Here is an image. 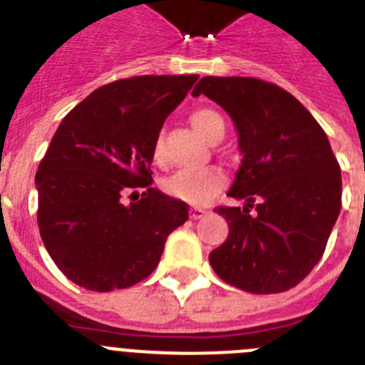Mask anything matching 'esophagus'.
<instances>
[{"label": "esophagus", "mask_w": 365, "mask_h": 365, "mask_svg": "<svg viewBox=\"0 0 365 365\" xmlns=\"http://www.w3.org/2000/svg\"><path fill=\"white\" fill-rule=\"evenodd\" d=\"M205 214L206 210H202V208H192V210H190V217L192 219H201Z\"/></svg>", "instance_id": "34e87169"}]
</instances>
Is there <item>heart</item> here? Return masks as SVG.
Segmentation results:
<instances>
[{
    "label": "heart",
    "mask_w": 365,
    "mask_h": 365,
    "mask_svg": "<svg viewBox=\"0 0 365 365\" xmlns=\"http://www.w3.org/2000/svg\"><path fill=\"white\" fill-rule=\"evenodd\" d=\"M190 122L199 135L215 143L225 133V120L217 111L210 108H199L190 115ZM153 160L163 163L164 150L160 137L155 138L153 143ZM227 185V177L217 168H195V170H180L173 173L164 182V190L168 195L179 199V201L190 202V205H206L212 197H215Z\"/></svg>",
    "instance_id": "1"
}]
</instances>
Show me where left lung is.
Masks as SVG:
<instances>
[{"label": "left lung", "mask_w": 365, "mask_h": 365, "mask_svg": "<svg viewBox=\"0 0 365 365\" xmlns=\"http://www.w3.org/2000/svg\"><path fill=\"white\" fill-rule=\"evenodd\" d=\"M206 95L234 120L243 153L228 195L245 206H217L227 241L210 252L222 282L252 294L298 285L324 256L341 208L340 164L322 125L272 82L205 76Z\"/></svg>", "instance_id": "1"}]
</instances>
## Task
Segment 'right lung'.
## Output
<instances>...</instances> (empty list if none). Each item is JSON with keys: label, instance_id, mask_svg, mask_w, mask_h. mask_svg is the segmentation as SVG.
Masks as SVG:
<instances>
[{"label": "right lung", "instance_id": "1", "mask_svg": "<svg viewBox=\"0 0 365 365\" xmlns=\"http://www.w3.org/2000/svg\"><path fill=\"white\" fill-rule=\"evenodd\" d=\"M197 78L115 80L58 125L36 173L38 227L76 285L109 292L143 282L159 265L168 235L188 219L186 202L151 188L150 166L164 120Z\"/></svg>", "mask_w": 365, "mask_h": 365}]
</instances>
